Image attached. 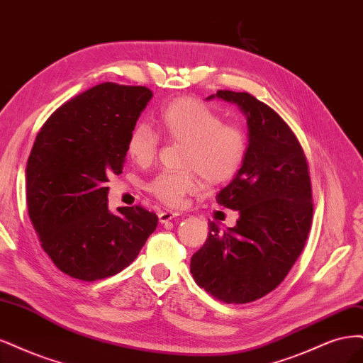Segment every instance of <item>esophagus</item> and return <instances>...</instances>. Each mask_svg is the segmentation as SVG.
Masks as SVG:
<instances>
[{"label": "esophagus", "instance_id": "obj_1", "mask_svg": "<svg viewBox=\"0 0 363 363\" xmlns=\"http://www.w3.org/2000/svg\"><path fill=\"white\" fill-rule=\"evenodd\" d=\"M177 213H173V211H160L158 213V218H160V223H169L170 220H173V218H177Z\"/></svg>", "mask_w": 363, "mask_h": 363}]
</instances>
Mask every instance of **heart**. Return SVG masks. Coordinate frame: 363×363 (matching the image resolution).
Listing matches in <instances>:
<instances>
[{
    "instance_id": "b5f03b06",
    "label": "heart",
    "mask_w": 363,
    "mask_h": 363,
    "mask_svg": "<svg viewBox=\"0 0 363 363\" xmlns=\"http://www.w3.org/2000/svg\"><path fill=\"white\" fill-rule=\"evenodd\" d=\"M157 125L169 142L186 146L181 167L185 172H162L149 184V191L169 205L202 186L225 184L237 177L247 155V135L242 128L223 123V119L206 104L193 98H179L162 110ZM158 150V135L146 123H137L128 134L126 154L135 164L149 166Z\"/></svg>"
}]
</instances>
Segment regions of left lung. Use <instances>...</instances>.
<instances>
[{
	"mask_svg": "<svg viewBox=\"0 0 363 363\" xmlns=\"http://www.w3.org/2000/svg\"><path fill=\"white\" fill-rule=\"evenodd\" d=\"M237 104L247 121V155L237 177L216 196L240 213L220 232L209 221L190 272L199 286L225 303L255 301L286 277L312 223V191L305 152L284 119L245 91L218 90L206 99Z\"/></svg>",
	"mask_w": 363,
	"mask_h": 363,
	"instance_id": "obj_1",
	"label": "left lung"
}]
</instances>
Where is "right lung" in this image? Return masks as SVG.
Returning <instances> with one entry per match:
<instances>
[{"label":"right lung","instance_id":"obj_1","mask_svg":"<svg viewBox=\"0 0 363 363\" xmlns=\"http://www.w3.org/2000/svg\"><path fill=\"white\" fill-rule=\"evenodd\" d=\"M152 98L142 86L104 83L63 104L39 131L26 169L28 214L58 270L86 280L118 274L157 229L142 206L108 208L126 138Z\"/></svg>","mask_w":363,"mask_h":363}]
</instances>
